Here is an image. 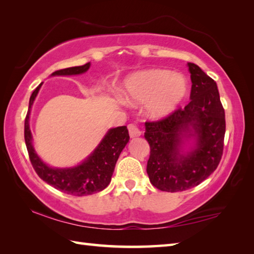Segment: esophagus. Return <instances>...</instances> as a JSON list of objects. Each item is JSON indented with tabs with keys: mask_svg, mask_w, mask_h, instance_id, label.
Here are the masks:
<instances>
[{
	"mask_svg": "<svg viewBox=\"0 0 254 254\" xmlns=\"http://www.w3.org/2000/svg\"><path fill=\"white\" fill-rule=\"evenodd\" d=\"M128 133H130L131 137H137L142 135L143 131L141 127L136 126V124H130V126H128Z\"/></svg>",
	"mask_w": 254,
	"mask_h": 254,
	"instance_id": "obj_1",
	"label": "esophagus"
}]
</instances>
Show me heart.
Segmentation results:
<instances>
[{
  "mask_svg": "<svg viewBox=\"0 0 254 254\" xmlns=\"http://www.w3.org/2000/svg\"><path fill=\"white\" fill-rule=\"evenodd\" d=\"M188 90L181 74L150 68L130 75L122 87L123 100L131 105L147 102V112L153 118L168 116L179 106Z\"/></svg>",
  "mask_w": 254,
  "mask_h": 254,
  "instance_id": "b5f03b06",
  "label": "heart"
}]
</instances>
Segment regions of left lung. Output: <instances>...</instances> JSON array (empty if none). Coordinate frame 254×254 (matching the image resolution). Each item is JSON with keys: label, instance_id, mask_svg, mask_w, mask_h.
Segmentation results:
<instances>
[{"label": "left lung", "instance_id": "1", "mask_svg": "<svg viewBox=\"0 0 254 254\" xmlns=\"http://www.w3.org/2000/svg\"><path fill=\"white\" fill-rule=\"evenodd\" d=\"M188 66L190 102L159 120L145 122L150 147L147 175L160 191L181 192L198 186L216 170L223 156L226 121L216 82L196 64L189 62ZM187 135L196 136L197 146L182 156L180 143Z\"/></svg>", "mask_w": 254, "mask_h": 254}]
</instances>
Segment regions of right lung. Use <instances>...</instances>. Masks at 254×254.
<instances>
[{
	"mask_svg": "<svg viewBox=\"0 0 254 254\" xmlns=\"http://www.w3.org/2000/svg\"><path fill=\"white\" fill-rule=\"evenodd\" d=\"M89 66L90 62L80 66L59 69L52 75L80 74L87 71ZM41 85L42 83L32 91L29 99L28 111H27L25 118V143L27 150H28L30 163L37 175L57 190L74 196L89 195V194L102 191L110 183L119 156L130 138L127 127L111 128L98 145V147L95 149V152L82 165L67 169L50 168L38 157L34 147H32L29 128L30 109Z\"/></svg>",
	"mask_w": 254,
	"mask_h": 254,
	"instance_id": "1",
	"label": "right lung"
}]
</instances>
